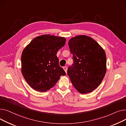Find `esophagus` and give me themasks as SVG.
Listing matches in <instances>:
<instances>
[{
	"mask_svg": "<svg viewBox=\"0 0 126 126\" xmlns=\"http://www.w3.org/2000/svg\"><path fill=\"white\" fill-rule=\"evenodd\" d=\"M63 69H64V70H65L66 73L67 74V67H66V66H64V67H63Z\"/></svg>",
	"mask_w": 126,
	"mask_h": 126,
	"instance_id": "34e87169",
	"label": "esophagus"
}]
</instances>
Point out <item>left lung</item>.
Listing matches in <instances>:
<instances>
[{
    "label": "left lung",
    "mask_w": 126,
    "mask_h": 126,
    "mask_svg": "<svg viewBox=\"0 0 126 126\" xmlns=\"http://www.w3.org/2000/svg\"><path fill=\"white\" fill-rule=\"evenodd\" d=\"M73 64L67 74L75 88L81 94L91 92L100 85L106 72V56L94 40L80 35L69 40Z\"/></svg>",
    "instance_id": "left-lung-1"
}]
</instances>
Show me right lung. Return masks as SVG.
Listing matches in <instances>:
<instances>
[{"label":"right lung","mask_w":126,"mask_h":126,"mask_svg":"<svg viewBox=\"0 0 126 126\" xmlns=\"http://www.w3.org/2000/svg\"><path fill=\"white\" fill-rule=\"evenodd\" d=\"M65 42L64 37L44 35L34 38L24 49L21 71L32 89L45 92L54 86L61 76L66 75L57 56Z\"/></svg>","instance_id":"right-lung-1"}]
</instances>
